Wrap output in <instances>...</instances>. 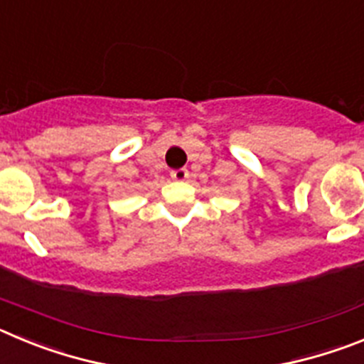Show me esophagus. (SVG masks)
Instances as JSON below:
<instances>
[{
  "mask_svg": "<svg viewBox=\"0 0 364 364\" xmlns=\"http://www.w3.org/2000/svg\"><path fill=\"white\" fill-rule=\"evenodd\" d=\"M188 176L189 171L186 167H180V169H173L171 171V178L176 180V182H184V180H188Z\"/></svg>",
  "mask_w": 364,
  "mask_h": 364,
  "instance_id": "esophagus-1",
  "label": "esophagus"
}]
</instances>
